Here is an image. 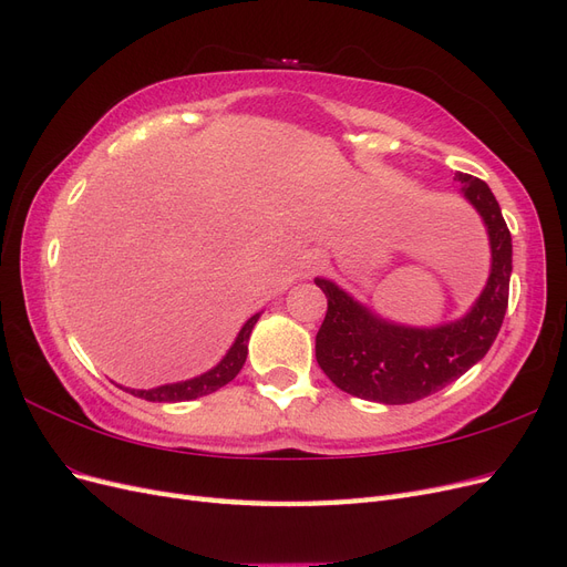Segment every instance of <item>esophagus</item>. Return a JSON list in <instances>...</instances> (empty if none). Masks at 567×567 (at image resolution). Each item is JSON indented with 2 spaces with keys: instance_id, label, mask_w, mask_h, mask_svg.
<instances>
[{
  "instance_id": "1",
  "label": "esophagus",
  "mask_w": 567,
  "mask_h": 567,
  "mask_svg": "<svg viewBox=\"0 0 567 567\" xmlns=\"http://www.w3.org/2000/svg\"><path fill=\"white\" fill-rule=\"evenodd\" d=\"M323 265H326L323 257H312V262H310V267H312V269H321Z\"/></svg>"
}]
</instances>
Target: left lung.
<instances>
[{
    "mask_svg": "<svg viewBox=\"0 0 567 567\" xmlns=\"http://www.w3.org/2000/svg\"><path fill=\"white\" fill-rule=\"evenodd\" d=\"M475 210L483 215L492 271L483 296L461 321L437 329H409L371 315L333 281L315 279L329 307L317 333V362L336 388L383 404H411L461 379L492 348L508 307L511 231L489 186L456 173Z\"/></svg>",
    "mask_w": 567,
    "mask_h": 567,
    "instance_id": "1",
    "label": "left lung"
}]
</instances>
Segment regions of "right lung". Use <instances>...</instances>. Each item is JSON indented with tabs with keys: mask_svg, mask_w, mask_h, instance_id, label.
Wrapping results in <instances>:
<instances>
[{
	"mask_svg": "<svg viewBox=\"0 0 567 567\" xmlns=\"http://www.w3.org/2000/svg\"><path fill=\"white\" fill-rule=\"evenodd\" d=\"M257 319H260V315H252L244 323V329L236 336L227 357L221 359V362L215 369H210L208 373H203V375H198V379H192V381L169 383V385H161L153 390H132V394H136V398H142V400H148V402H186V400H196V398H203V394H210L219 388H225L229 381L236 379V373L241 371V367L246 364L248 338H250V331H252Z\"/></svg>",
	"mask_w": 567,
	"mask_h": 567,
	"instance_id": "add662e5",
	"label": "right lung"
}]
</instances>
